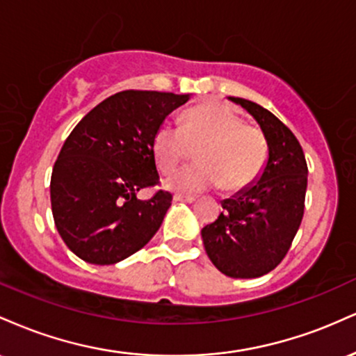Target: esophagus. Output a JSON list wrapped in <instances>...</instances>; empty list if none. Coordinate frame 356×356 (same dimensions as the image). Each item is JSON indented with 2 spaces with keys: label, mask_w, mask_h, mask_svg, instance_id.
I'll return each instance as SVG.
<instances>
[{
  "label": "esophagus",
  "mask_w": 356,
  "mask_h": 356,
  "mask_svg": "<svg viewBox=\"0 0 356 356\" xmlns=\"http://www.w3.org/2000/svg\"><path fill=\"white\" fill-rule=\"evenodd\" d=\"M174 201H182V202H194V195H186V194H174Z\"/></svg>",
  "instance_id": "esophagus-1"
}]
</instances>
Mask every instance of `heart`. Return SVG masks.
I'll use <instances>...</instances> for the list:
<instances>
[{
	"label": "heart",
	"instance_id": "b5f03b06",
	"mask_svg": "<svg viewBox=\"0 0 356 356\" xmlns=\"http://www.w3.org/2000/svg\"><path fill=\"white\" fill-rule=\"evenodd\" d=\"M199 147V164L186 165L167 177V187L201 192L222 184L239 191L254 182L268 161V140L254 125L244 124L236 110L222 104H202L187 110L182 125L164 122L155 132L152 150L162 172L172 170Z\"/></svg>",
	"mask_w": 356,
	"mask_h": 356
}]
</instances>
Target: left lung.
<instances>
[{
	"instance_id": "left-lung-1",
	"label": "left lung",
	"mask_w": 356,
	"mask_h": 356,
	"mask_svg": "<svg viewBox=\"0 0 356 356\" xmlns=\"http://www.w3.org/2000/svg\"><path fill=\"white\" fill-rule=\"evenodd\" d=\"M246 108L268 140V162L256 182L224 199L222 212L202 227L207 256L229 277H259L273 271L291 248L305 212L308 165L295 134L269 110L229 97Z\"/></svg>"
}]
</instances>
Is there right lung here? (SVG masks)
I'll use <instances>...</instances> for the list:
<instances>
[{"mask_svg":"<svg viewBox=\"0 0 356 356\" xmlns=\"http://www.w3.org/2000/svg\"><path fill=\"white\" fill-rule=\"evenodd\" d=\"M189 100L150 90H125L90 110L65 140L53 165L50 197L58 234L92 264L132 256L161 227L172 194L137 192L159 184L152 140L165 117Z\"/></svg>","mask_w":356,"mask_h":356,"instance_id":"1","label":"right lung"}]
</instances>
